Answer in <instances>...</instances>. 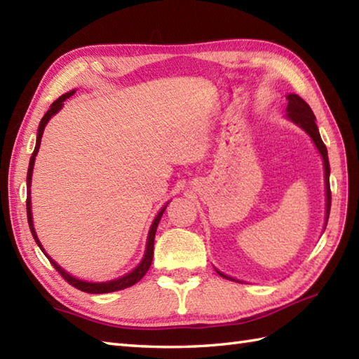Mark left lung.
I'll return each mask as SVG.
<instances>
[{
  "label": "left lung",
  "instance_id": "1",
  "mask_svg": "<svg viewBox=\"0 0 359 359\" xmlns=\"http://www.w3.org/2000/svg\"><path fill=\"white\" fill-rule=\"evenodd\" d=\"M287 100H288V104H287V117L294 121L296 125H299L304 131H307V134L311 137V140L315 142L318 151L321 152L323 156V160H324V170H325V189H327V217L325 220H329V215H330V205H332V191H330V165H329V157H327V148L325 144L321 139V135H319V131H318V126L315 123V114L313 111H311L310 106L302 100V98L299 95L296 94H290L287 95ZM327 225V224H325ZM220 276L225 278V279H230V280H234L233 278H228L225 276V274H222L220 271H217Z\"/></svg>",
  "mask_w": 359,
  "mask_h": 359
}]
</instances>
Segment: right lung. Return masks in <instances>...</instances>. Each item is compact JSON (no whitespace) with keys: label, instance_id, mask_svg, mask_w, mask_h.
<instances>
[{"label":"right lung","instance_id":"right-lung-1","mask_svg":"<svg viewBox=\"0 0 359 359\" xmlns=\"http://www.w3.org/2000/svg\"><path fill=\"white\" fill-rule=\"evenodd\" d=\"M71 95H74V93H67V94L62 95L60 98H57V100L50 104L49 111L44 114V117H43L41 121H40V126H38V134H36V144H35V149H34L32 157H30V162H29V170H27V188L30 187V180H32V170H34V163H35V156H36L38 149H40V143H41V137H43L44 126H46V123H48V121H49V118L53 116V114L62 109L63 102L66 100V98H69ZM165 208H166V207H165ZM165 208L158 212L156 220H154V222H152V225H151L149 236H148V243H147V253H144L143 261L140 262V265L137 266L135 270H133L131 273L126 274V276H123V278H118V279H116V280H109V282H98V284H93V282H85V280H80V279L72 278L69 273H66V271L62 269V266H58L55 262H53L48 255H46V256H48L49 262L52 264L53 269H55L60 274H62V278L67 282V284H71L72 287L81 290V292L100 294V293L118 292V290H125V288H128V287H133V285L137 284V282H139V280L144 276V274H147V271L149 270L151 262H152V256H154V238H156L157 225H158V222H160V219H162V216H163ZM26 210H27V220H29L30 231H32V236H34L35 242L38 243V247L41 248V243H40V241H38L36 234H35V230H34L32 212H30V196H29V191H27V199H26ZM41 250H43V248H41ZM43 251H44V250H43Z\"/></svg>","mask_w":359,"mask_h":359}]
</instances>
